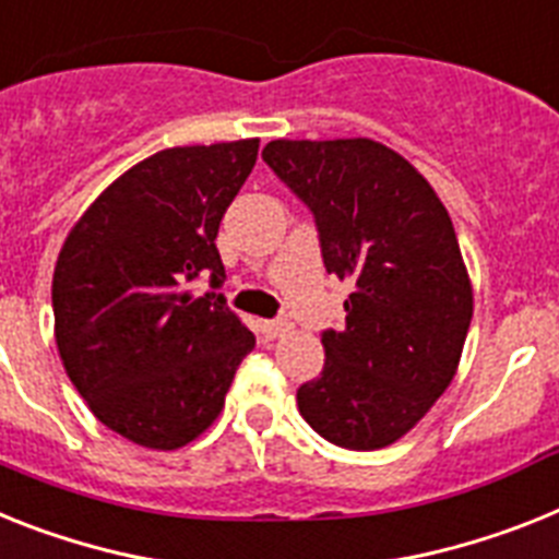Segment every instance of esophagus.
Returning a JSON list of instances; mask_svg holds the SVG:
<instances>
[{"instance_id": "esophagus-1", "label": "esophagus", "mask_w": 559, "mask_h": 559, "mask_svg": "<svg viewBox=\"0 0 559 559\" xmlns=\"http://www.w3.org/2000/svg\"><path fill=\"white\" fill-rule=\"evenodd\" d=\"M289 332V323L287 321H261V335L266 341H275V337L287 335Z\"/></svg>"}]
</instances>
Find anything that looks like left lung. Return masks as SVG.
Segmentation results:
<instances>
[{"mask_svg": "<svg viewBox=\"0 0 559 559\" xmlns=\"http://www.w3.org/2000/svg\"><path fill=\"white\" fill-rule=\"evenodd\" d=\"M264 162L312 210L326 272L349 281L344 330L323 332L321 378L298 409L335 447L401 440L452 383L475 293L443 201L372 139H275Z\"/></svg>", "mask_w": 559, "mask_h": 559, "instance_id": "left-lung-1", "label": "left lung"}]
</instances>
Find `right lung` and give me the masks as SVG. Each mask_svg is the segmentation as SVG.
<instances>
[{
	"instance_id": "right-lung-1",
	"label": "right lung",
	"mask_w": 559,
	"mask_h": 559,
	"mask_svg": "<svg viewBox=\"0 0 559 559\" xmlns=\"http://www.w3.org/2000/svg\"><path fill=\"white\" fill-rule=\"evenodd\" d=\"M258 158V139L170 147L133 164L64 238L53 335L93 415L144 449L173 452L222 415L255 335L222 298L218 224Z\"/></svg>"
}]
</instances>
